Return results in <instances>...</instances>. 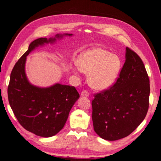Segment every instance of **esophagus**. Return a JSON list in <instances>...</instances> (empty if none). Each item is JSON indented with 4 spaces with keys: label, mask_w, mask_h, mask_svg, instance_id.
Here are the masks:
<instances>
[{
    "label": "esophagus",
    "mask_w": 161,
    "mask_h": 161,
    "mask_svg": "<svg viewBox=\"0 0 161 161\" xmlns=\"http://www.w3.org/2000/svg\"><path fill=\"white\" fill-rule=\"evenodd\" d=\"M80 94H81L82 96H86V97L89 96V92H88L87 90H82Z\"/></svg>",
    "instance_id": "34e87169"
}]
</instances>
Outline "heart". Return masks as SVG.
<instances>
[{
  "label": "heart",
  "mask_w": 161,
  "mask_h": 161,
  "mask_svg": "<svg viewBox=\"0 0 161 161\" xmlns=\"http://www.w3.org/2000/svg\"><path fill=\"white\" fill-rule=\"evenodd\" d=\"M120 65V60L117 55L102 48L83 52L76 61L79 69L88 74L90 86L97 90L108 88L115 82Z\"/></svg>",
  "instance_id": "heart-1"
}]
</instances>
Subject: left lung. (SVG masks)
<instances>
[{
	"mask_svg": "<svg viewBox=\"0 0 161 161\" xmlns=\"http://www.w3.org/2000/svg\"><path fill=\"white\" fill-rule=\"evenodd\" d=\"M126 61L114 85L94 94L92 102L94 130L114 141L134 132L146 116L150 84L140 57L126 47Z\"/></svg>",
	"mask_w": 161,
	"mask_h": 161,
	"instance_id": "left-lung-1",
	"label": "left lung"
}]
</instances>
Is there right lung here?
Returning <instances> with one entry per match:
<instances>
[{"label":"right lung","mask_w":161,"mask_h":161,"mask_svg":"<svg viewBox=\"0 0 161 161\" xmlns=\"http://www.w3.org/2000/svg\"><path fill=\"white\" fill-rule=\"evenodd\" d=\"M55 41V38H39L31 43L15 64L8 86L9 103L19 123L27 131L44 137L54 136L64 128L73 105L80 97L74 86L56 84L39 88L31 85L27 79L26 57L36 47Z\"/></svg>","instance_id":"obj_1"}]
</instances>
